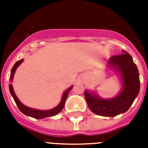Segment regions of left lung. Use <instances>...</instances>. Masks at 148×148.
Wrapping results in <instances>:
<instances>
[{
  "label": "left lung",
  "mask_w": 148,
  "mask_h": 148,
  "mask_svg": "<svg viewBox=\"0 0 148 148\" xmlns=\"http://www.w3.org/2000/svg\"><path fill=\"white\" fill-rule=\"evenodd\" d=\"M112 56L108 60V66L119 73L122 81V89L116 97L104 99L85 90L84 95L89 108L99 116H114L125 113L130 108L138 95L140 89V81L138 68L133 58L126 51Z\"/></svg>",
  "instance_id": "1"
}]
</instances>
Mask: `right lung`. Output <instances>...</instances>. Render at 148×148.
<instances>
[{
	"label": "right lung",
	"instance_id": "add662e5",
	"mask_svg": "<svg viewBox=\"0 0 148 148\" xmlns=\"http://www.w3.org/2000/svg\"><path fill=\"white\" fill-rule=\"evenodd\" d=\"M23 61V59H21L19 61H17L15 63L14 66H13L12 69L11 70V74H10V80L11 82V83L9 84V87H10V93H11L12 96L13 97L14 100H15V102L16 104V105L18 106V109L20 110V111L21 113H23V114H25L26 116H30V117H32V118L38 119H41L46 118V117H49V116H56V114H58V113H60L61 110H62L64 106L65 101H66V98H67V95L69 92H70L71 89L73 88V87H70V88L67 89V90L64 92L62 95V98H61V101L60 104H58L57 107L53 108L51 110H36V109H32V108H30L25 106L24 104H22L20 101V100L18 99V97L15 95V92H14V90H13V87L12 85V82L13 77L15 75V72L16 70L17 67H18L19 65L21 64Z\"/></svg>",
	"mask_w": 148,
	"mask_h": 148
}]
</instances>
